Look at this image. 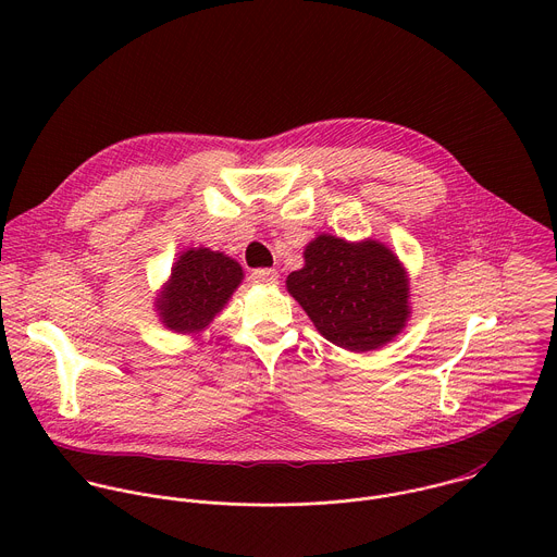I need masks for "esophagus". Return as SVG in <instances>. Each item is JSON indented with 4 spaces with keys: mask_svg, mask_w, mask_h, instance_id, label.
<instances>
[{
    "mask_svg": "<svg viewBox=\"0 0 557 557\" xmlns=\"http://www.w3.org/2000/svg\"><path fill=\"white\" fill-rule=\"evenodd\" d=\"M277 277H280V273H277L275 269H256V271L251 273V280H253L256 284H275Z\"/></svg>",
    "mask_w": 557,
    "mask_h": 557,
    "instance_id": "obj_1",
    "label": "esophagus"
}]
</instances>
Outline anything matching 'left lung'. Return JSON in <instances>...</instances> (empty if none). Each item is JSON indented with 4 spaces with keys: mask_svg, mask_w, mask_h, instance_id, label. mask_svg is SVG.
Listing matches in <instances>:
<instances>
[{
    "mask_svg": "<svg viewBox=\"0 0 557 557\" xmlns=\"http://www.w3.org/2000/svg\"><path fill=\"white\" fill-rule=\"evenodd\" d=\"M304 260V269L286 280L288 293L335 346L374 350L406 326L408 275L387 247L320 235L306 247Z\"/></svg>",
    "mask_w": 557,
    "mask_h": 557,
    "instance_id": "obj_1",
    "label": "left lung"
}]
</instances>
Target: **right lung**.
<instances>
[{
	"label": "right lung",
	"mask_w": 557,
	"mask_h": 557,
	"mask_svg": "<svg viewBox=\"0 0 557 557\" xmlns=\"http://www.w3.org/2000/svg\"><path fill=\"white\" fill-rule=\"evenodd\" d=\"M240 280L243 267L218 251L191 249L183 253L172 269L163 297L158 299L163 324L176 333L205 329Z\"/></svg>",
	"instance_id": "1"
}]
</instances>
